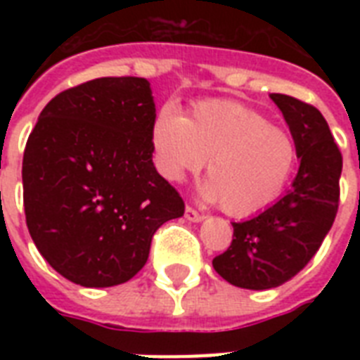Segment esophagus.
Wrapping results in <instances>:
<instances>
[{"label":"esophagus","mask_w":360,"mask_h":360,"mask_svg":"<svg viewBox=\"0 0 360 360\" xmlns=\"http://www.w3.org/2000/svg\"><path fill=\"white\" fill-rule=\"evenodd\" d=\"M185 219H186V220H191V222H202V220L205 219V217H203V214L198 213V211H194V209H192V207H186Z\"/></svg>","instance_id":"1"}]
</instances>
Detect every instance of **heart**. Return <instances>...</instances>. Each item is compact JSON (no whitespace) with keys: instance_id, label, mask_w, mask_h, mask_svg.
Here are the masks:
<instances>
[{"instance_id":"b5f03b06","label":"heart","mask_w":360,"mask_h":360,"mask_svg":"<svg viewBox=\"0 0 360 360\" xmlns=\"http://www.w3.org/2000/svg\"><path fill=\"white\" fill-rule=\"evenodd\" d=\"M151 143L157 169L172 183L198 174L209 160L202 196L220 202L231 217L271 207L297 166L295 140L288 130L230 101L196 104L191 117L166 106L155 117Z\"/></svg>"}]
</instances>
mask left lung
Masks as SVG:
<instances>
[{
	"instance_id": "1",
	"label": "left lung",
	"mask_w": 360,
	"mask_h": 360,
	"mask_svg": "<svg viewBox=\"0 0 360 360\" xmlns=\"http://www.w3.org/2000/svg\"><path fill=\"white\" fill-rule=\"evenodd\" d=\"M297 146L299 172L284 196L263 213L233 222L230 248L214 271L245 290H271L293 278L314 257L338 211L342 155L318 108L290 95H269Z\"/></svg>"
}]
</instances>
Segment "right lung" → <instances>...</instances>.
Returning a JSON list of instances; mask_svg holds the SVG:
<instances>
[{
	"mask_svg": "<svg viewBox=\"0 0 360 360\" xmlns=\"http://www.w3.org/2000/svg\"><path fill=\"white\" fill-rule=\"evenodd\" d=\"M155 117L146 78H97L53 97L31 130L22 162L27 230L75 284L130 280L155 231L185 213L153 164Z\"/></svg>",
	"mask_w": 360,
	"mask_h": 360,
	"instance_id": "add662e5",
	"label": "right lung"
}]
</instances>
